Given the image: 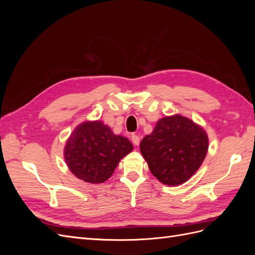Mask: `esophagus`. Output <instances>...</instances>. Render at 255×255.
Returning <instances> with one entry per match:
<instances>
[{
    "label": "esophagus",
    "instance_id": "1",
    "mask_svg": "<svg viewBox=\"0 0 255 255\" xmlns=\"http://www.w3.org/2000/svg\"><path fill=\"white\" fill-rule=\"evenodd\" d=\"M130 139H132V141H133V143H134L135 145H138V144H139V142H140L139 136L136 135V134H132V135H130Z\"/></svg>",
    "mask_w": 255,
    "mask_h": 255
}]
</instances>
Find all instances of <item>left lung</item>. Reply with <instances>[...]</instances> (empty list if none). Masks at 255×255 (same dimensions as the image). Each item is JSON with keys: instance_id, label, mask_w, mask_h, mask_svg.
<instances>
[{"instance_id": "1", "label": "left lung", "mask_w": 255, "mask_h": 255, "mask_svg": "<svg viewBox=\"0 0 255 255\" xmlns=\"http://www.w3.org/2000/svg\"><path fill=\"white\" fill-rule=\"evenodd\" d=\"M204 129L180 115L160 119L140 142V152L152 174L166 185L186 182L207 153Z\"/></svg>"}]
</instances>
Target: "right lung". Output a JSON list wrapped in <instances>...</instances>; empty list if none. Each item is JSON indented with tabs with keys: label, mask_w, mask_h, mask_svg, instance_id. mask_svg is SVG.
<instances>
[{
	"label": "right lung",
	"mask_w": 255,
	"mask_h": 255,
	"mask_svg": "<svg viewBox=\"0 0 255 255\" xmlns=\"http://www.w3.org/2000/svg\"><path fill=\"white\" fill-rule=\"evenodd\" d=\"M132 150L128 138L115 135L103 122H85L69 137L65 159L76 177L97 184L109 179L120 159Z\"/></svg>",
	"instance_id": "right-lung-1"
}]
</instances>
